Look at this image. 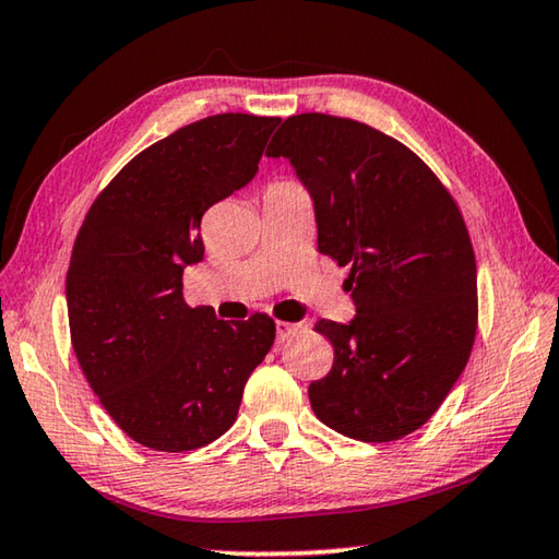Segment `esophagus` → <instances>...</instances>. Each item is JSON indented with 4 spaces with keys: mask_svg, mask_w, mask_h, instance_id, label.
Here are the masks:
<instances>
[{
    "mask_svg": "<svg viewBox=\"0 0 559 559\" xmlns=\"http://www.w3.org/2000/svg\"><path fill=\"white\" fill-rule=\"evenodd\" d=\"M308 323L306 320H300V323H286V320H278L276 323V340L283 343V340H288L293 333H298V330H306Z\"/></svg>",
    "mask_w": 559,
    "mask_h": 559,
    "instance_id": "esophagus-1",
    "label": "esophagus"
}]
</instances>
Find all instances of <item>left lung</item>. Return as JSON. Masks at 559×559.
I'll use <instances>...</instances> for the list:
<instances>
[{
    "mask_svg": "<svg viewBox=\"0 0 559 559\" xmlns=\"http://www.w3.org/2000/svg\"><path fill=\"white\" fill-rule=\"evenodd\" d=\"M269 157L313 200L318 251L349 266V323L318 320L333 370L310 382L316 416L357 441H394L431 419L468 362L478 323L466 224L409 147L365 122L300 112Z\"/></svg>",
    "mask_w": 559,
    "mask_h": 559,
    "instance_id": "8db88e82",
    "label": "left lung"
}]
</instances>
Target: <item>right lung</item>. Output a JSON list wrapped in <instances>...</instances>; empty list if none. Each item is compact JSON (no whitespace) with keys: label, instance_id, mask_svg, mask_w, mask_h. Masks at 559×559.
Masks as SVG:
<instances>
[{"label":"right lung","instance_id":"add662e5","mask_svg":"<svg viewBox=\"0 0 559 559\" xmlns=\"http://www.w3.org/2000/svg\"><path fill=\"white\" fill-rule=\"evenodd\" d=\"M281 118L222 112L179 128L112 177L75 236L66 306L73 353L110 419L155 451L206 447L236 421L276 337L269 316L189 308L202 216L259 173Z\"/></svg>","mask_w":559,"mask_h":559}]
</instances>
